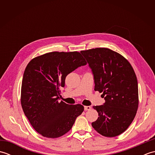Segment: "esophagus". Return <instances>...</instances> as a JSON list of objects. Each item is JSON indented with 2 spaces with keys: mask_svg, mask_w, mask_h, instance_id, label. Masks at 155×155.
<instances>
[{
  "mask_svg": "<svg viewBox=\"0 0 155 155\" xmlns=\"http://www.w3.org/2000/svg\"><path fill=\"white\" fill-rule=\"evenodd\" d=\"M91 109V107L90 106H85L84 107V110H89Z\"/></svg>",
  "mask_w": 155,
  "mask_h": 155,
  "instance_id": "obj_1",
  "label": "esophagus"
}]
</instances>
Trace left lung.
I'll return each instance as SVG.
<instances>
[{
    "instance_id": "left-lung-1",
    "label": "left lung",
    "mask_w": 155,
    "mask_h": 155,
    "mask_svg": "<svg viewBox=\"0 0 155 155\" xmlns=\"http://www.w3.org/2000/svg\"><path fill=\"white\" fill-rule=\"evenodd\" d=\"M94 76V91L105 103L93 106L98 117L94 130L107 137L119 135L132 123L139 107L138 83L132 66L117 52L107 48L82 51Z\"/></svg>"
}]
</instances>
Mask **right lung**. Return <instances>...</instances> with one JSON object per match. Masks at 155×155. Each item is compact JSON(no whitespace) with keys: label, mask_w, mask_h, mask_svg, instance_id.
<instances>
[{"label":"right lung","mask_w":155,"mask_h":155,"mask_svg":"<svg viewBox=\"0 0 155 155\" xmlns=\"http://www.w3.org/2000/svg\"><path fill=\"white\" fill-rule=\"evenodd\" d=\"M87 62L80 52H51L34 58L23 74L21 101L25 116L42 136L60 137L68 132L84 110L80 104L59 102L66 77Z\"/></svg>","instance_id":"right-lung-1"}]
</instances>
